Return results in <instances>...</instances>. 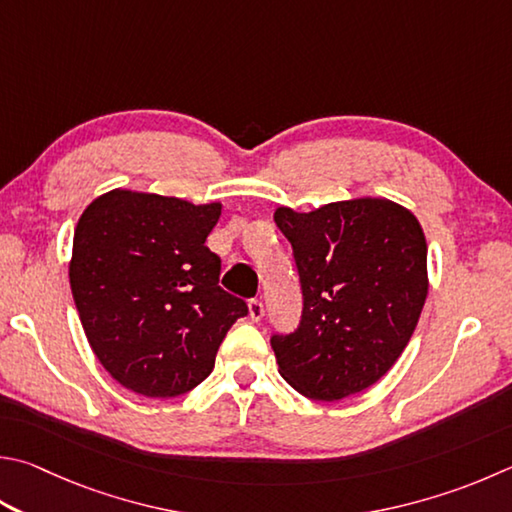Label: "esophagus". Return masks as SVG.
<instances>
[{
	"instance_id": "1",
	"label": "esophagus",
	"mask_w": 512,
	"mask_h": 512,
	"mask_svg": "<svg viewBox=\"0 0 512 512\" xmlns=\"http://www.w3.org/2000/svg\"><path fill=\"white\" fill-rule=\"evenodd\" d=\"M248 313L250 318H253L255 322H259L264 318V304L262 300H248Z\"/></svg>"
}]
</instances>
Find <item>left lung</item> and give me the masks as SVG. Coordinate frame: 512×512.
Wrapping results in <instances>:
<instances>
[{
    "instance_id": "obj_1",
    "label": "left lung",
    "mask_w": 512,
    "mask_h": 512,
    "mask_svg": "<svg viewBox=\"0 0 512 512\" xmlns=\"http://www.w3.org/2000/svg\"><path fill=\"white\" fill-rule=\"evenodd\" d=\"M302 288L291 333H273L280 374L313 401H340L383 378L427 295V244L410 210L387 199L277 208Z\"/></svg>"
}]
</instances>
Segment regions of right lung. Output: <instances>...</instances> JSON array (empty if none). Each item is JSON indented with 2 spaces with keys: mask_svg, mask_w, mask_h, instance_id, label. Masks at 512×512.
<instances>
[{
  "mask_svg": "<svg viewBox=\"0 0 512 512\" xmlns=\"http://www.w3.org/2000/svg\"><path fill=\"white\" fill-rule=\"evenodd\" d=\"M219 203L114 190L73 232L71 293L91 349L120 385L150 398L190 392L248 304L219 286L206 246Z\"/></svg>",
  "mask_w": 512,
  "mask_h": 512,
  "instance_id": "add662e5",
  "label": "right lung"
}]
</instances>
